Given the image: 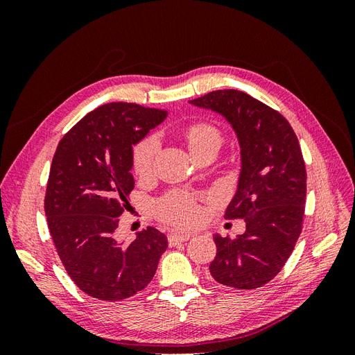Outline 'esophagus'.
Segmentation results:
<instances>
[{
  "mask_svg": "<svg viewBox=\"0 0 355 355\" xmlns=\"http://www.w3.org/2000/svg\"><path fill=\"white\" fill-rule=\"evenodd\" d=\"M189 239H192L191 232H171L168 235V243L176 244V243H182V241H188Z\"/></svg>",
  "mask_w": 355,
  "mask_h": 355,
  "instance_id": "esophagus-1",
  "label": "esophagus"
}]
</instances>
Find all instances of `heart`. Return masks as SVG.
<instances>
[{
    "mask_svg": "<svg viewBox=\"0 0 355 355\" xmlns=\"http://www.w3.org/2000/svg\"><path fill=\"white\" fill-rule=\"evenodd\" d=\"M187 141L191 151L197 154L209 145L220 144V132L210 123H196L188 127ZM159 141L151 135L142 139L133 148V170L137 175H148L153 168L158 153ZM159 216L178 225H189L200 216V209L196 198L187 192H170L157 204Z\"/></svg>",
    "mask_w": 355,
    "mask_h": 355,
    "instance_id": "heart-1",
    "label": "heart"
}]
</instances>
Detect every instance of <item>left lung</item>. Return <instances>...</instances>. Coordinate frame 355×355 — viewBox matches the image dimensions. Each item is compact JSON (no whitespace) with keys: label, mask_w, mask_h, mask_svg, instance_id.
Listing matches in <instances>:
<instances>
[{"label":"left lung","mask_w":355,"mask_h":355,"mask_svg":"<svg viewBox=\"0 0 355 355\" xmlns=\"http://www.w3.org/2000/svg\"><path fill=\"white\" fill-rule=\"evenodd\" d=\"M189 102L227 118L241 148L225 219H244L245 232L235 240L214 235L210 275L227 287H262L282 271L302 231L306 168L299 141L280 112L244 92L216 90Z\"/></svg>","instance_id":"1"}]
</instances>
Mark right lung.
I'll use <instances>...</instances> for the list:
<instances>
[{
  "label": "right lung",
  "instance_id": "obj_1",
  "mask_svg": "<svg viewBox=\"0 0 355 355\" xmlns=\"http://www.w3.org/2000/svg\"><path fill=\"white\" fill-rule=\"evenodd\" d=\"M167 111L114 102L89 112L60 139L50 167L44 210L50 235L71 280L99 300L144 290L167 237L148 227L130 244L114 239L135 188L133 145Z\"/></svg>",
  "mask_w": 355,
  "mask_h": 355
}]
</instances>
